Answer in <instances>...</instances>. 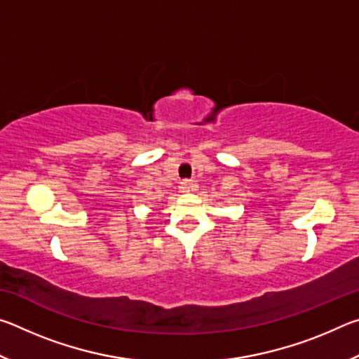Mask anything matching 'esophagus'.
Wrapping results in <instances>:
<instances>
[{
	"instance_id": "34e87169",
	"label": "esophagus",
	"mask_w": 359,
	"mask_h": 359,
	"mask_svg": "<svg viewBox=\"0 0 359 359\" xmlns=\"http://www.w3.org/2000/svg\"><path fill=\"white\" fill-rule=\"evenodd\" d=\"M193 190V184L190 180H184V182H180V191H184V193H190Z\"/></svg>"
}]
</instances>
